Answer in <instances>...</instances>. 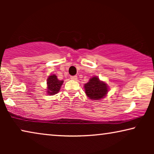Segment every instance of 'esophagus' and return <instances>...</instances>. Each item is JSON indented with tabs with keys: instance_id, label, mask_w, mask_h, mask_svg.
Segmentation results:
<instances>
[{
	"instance_id": "34e87169",
	"label": "esophagus",
	"mask_w": 154,
	"mask_h": 154,
	"mask_svg": "<svg viewBox=\"0 0 154 154\" xmlns=\"http://www.w3.org/2000/svg\"><path fill=\"white\" fill-rule=\"evenodd\" d=\"M71 80H74V81H75V80L78 79L77 75H72V76H71Z\"/></svg>"
}]
</instances>
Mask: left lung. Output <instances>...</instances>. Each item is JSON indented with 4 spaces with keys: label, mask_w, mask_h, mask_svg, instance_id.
I'll return each instance as SVG.
<instances>
[{
    "label": "left lung",
    "mask_w": 154,
    "mask_h": 154,
    "mask_svg": "<svg viewBox=\"0 0 154 154\" xmlns=\"http://www.w3.org/2000/svg\"><path fill=\"white\" fill-rule=\"evenodd\" d=\"M85 93L92 100H100L104 98L108 92L106 84L100 81L97 77H93L90 79V81L85 84Z\"/></svg>",
    "instance_id": "left-lung-1"
}]
</instances>
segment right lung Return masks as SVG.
Instances as JSON below:
<instances>
[{
  "mask_svg": "<svg viewBox=\"0 0 154 154\" xmlns=\"http://www.w3.org/2000/svg\"><path fill=\"white\" fill-rule=\"evenodd\" d=\"M63 81H60L55 75H50L47 80L48 93L54 95L60 91V88L63 84Z\"/></svg>",
  "mask_w": 154,
  "mask_h": 154,
  "instance_id": "obj_1",
  "label": "right lung"
}]
</instances>
